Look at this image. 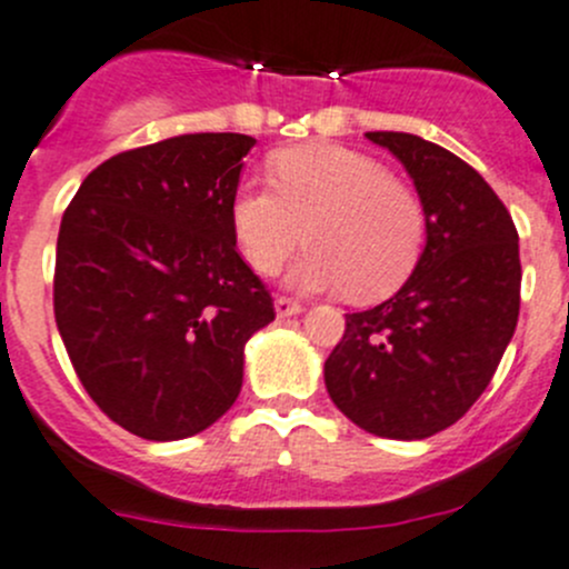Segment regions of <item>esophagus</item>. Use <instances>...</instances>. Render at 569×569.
Returning a JSON list of instances; mask_svg holds the SVG:
<instances>
[{"label": "esophagus", "mask_w": 569, "mask_h": 569, "mask_svg": "<svg viewBox=\"0 0 569 569\" xmlns=\"http://www.w3.org/2000/svg\"><path fill=\"white\" fill-rule=\"evenodd\" d=\"M274 313H278V319L297 317V313H302V306L297 300H291V297H278L274 300Z\"/></svg>", "instance_id": "34e87169"}]
</instances>
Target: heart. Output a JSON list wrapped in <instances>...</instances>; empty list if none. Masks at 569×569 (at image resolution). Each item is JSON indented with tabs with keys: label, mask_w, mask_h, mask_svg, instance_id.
Segmentation results:
<instances>
[{
	"label": "heart",
	"mask_w": 569,
	"mask_h": 569,
	"mask_svg": "<svg viewBox=\"0 0 569 569\" xmlns=\"http://www.w3.org/2000/svg\"><path fill=\"white\" fill-rule=\"evenodd\" d=\"M272 192L242 183L228 217L239 252L258 274L278 272L302 242L291 269L302 291H347L360 306L393 297L427 248V209L375 157L313 142L283 148L267 164Z\"/></svg>",
	"instance_id": "heart-1"
}]
</instances>
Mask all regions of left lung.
<instances>
[{
	"label": "left lung",
	"instance_id": "8db88e82",
	"mask_svg": "<svg viewBox=\"0 0 569 569\" xmlns=\"http://www.w3.org/2000/svg\"><path fill=\"white\" fill-rule=\"evenodd\" d=\"M410 173L427 248L391 300L347 313L325 360L338 410L380 438L423 440L485 393L520 313L518 231L468 162L405 131H369Z\"/></svg>",
	"mask_w": 569,
	"mask_h": 569
}]
</instances>
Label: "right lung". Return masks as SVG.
I'll return each mask as SVG.
<instances>
[{
	"label": "right lung",
	"mask_w": 569,
	"mask_h": 569,
	"mask_svg": "<svg viewBox=\"0 0 569 569\" xmlns=\"http://www.w3.org/2000/svg\"><path fill=\"white\" fill-rule=\"evenodd\" d=\"M248 134H181L107 159L57 237L54 319L77 377L118 427L181 440L242 391L244 343L274 319L237 252Z\"/></svg>",
	"instance_id": "add662e5"
}]
</instances>
